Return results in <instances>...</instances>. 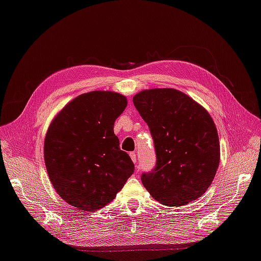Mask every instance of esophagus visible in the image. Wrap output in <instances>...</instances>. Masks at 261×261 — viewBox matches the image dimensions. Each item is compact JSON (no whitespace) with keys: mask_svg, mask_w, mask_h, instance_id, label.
Segmentation results:
<instances>
[{"mask_svg":"<svg viewBox=\"0 0 261 261\" xmlns=\"http://www.w3.org/2000/svg\"><path fill=\"white\" fill-rule=\"evenodd\" d=\"M129 155H130V159H132V161L134 162L135 164V166H136V164H137V159H136V153L135 152H130L129 153Z\"/></svg>","mask_w":261,"mask_h":261,"instance_id":"1","label":"esophagus"}]
</instances>
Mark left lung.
<instances>
[{
    "label": "left lung",
    "mask_w": 261,
    "mask_h": 261,
    "mask_svg": "<svg viewBox=\"0 0 261 261\" xmlns=\"http://www.w3.org/2000/svg\"><path fill=\"white\" fill-rule=\"evenodd\" d=\"M153 137L156 166L142 175L154 200L169 207L190 203L213 183L220 160L219 139L209 112L175 88H151L133 97Z\"/></svg>",
    "instance_id": "1"
}]
</instances>
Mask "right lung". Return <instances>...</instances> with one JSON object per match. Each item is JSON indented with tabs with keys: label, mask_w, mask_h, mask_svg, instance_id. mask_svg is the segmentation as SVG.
Listing matches in <instances>:
<instances>
[{
	"label": "right lung",
	"mask_w": 261,
	"mask_h": 261,
	"mask_svg": "<svg viewBox=\"0 0 261 261\" xmlns=\"http://www.w3.org/2000/svg\"><path fill=\"white\" fill-rule=\"evenodd\" d=\"M127 107L120 93L93 91L68 102L44 140V161L54 190L77 210L103 208L134 173L114 124Z\"/></svg>",
	"instance_id": "obj_1"
}]
</instances>
